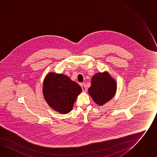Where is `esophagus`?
Masks as SVG:
<instances>
[{"label":"esophagus","mask_w":157,"mask_h":157,"mask_svg":"<svg viewBox=\"0 0 157 157\" xmlns=\"http://www.w3.org/2000/svg\"><path fill=\"white\" fill-rule=\"evenodd\" d=\"M81 87L82 88L83 92H86L87 91V88L86 87V86L84 85V84H81Z\"/></svg>","instance_id":"obj_1"}]
</instances>
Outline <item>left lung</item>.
Here are the masks:
<instances>
[{
	"instance_id": "8db88e82",
	"label": "left lung",
	"mask_w": 157,
	"mask_h": 157,
	"mask_svg": "<svg viewBox=\"0 0 157 157\" xmlns=\"http://www.w3.org/2000/svg\"><path fill=\"white\" fill-rule=\"evenodd\" d=\"M116 90V81L105 71L96 73L92 77L88 93L96 104L103 105L113 98Z\"/></svg>"
}]
</instances>
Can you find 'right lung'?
Instances as JSON below:
<instances>
[{
  "label": "right lung",
  "instance_id": "right-lung-1",
  "mask_svg": "<svg viewBox=\"0 0 157 157\" xmlns=\"http://www.w3.org/2000/svg\"><path fill=\"white\" fill-rule=\"evenodd\" d=\"M82 88L64 74L50 72L43 82L42 93L48 104L54 111L67 114L73 109Z\"/></svg>",
  "mask_w": 157,
  "mask_h": 157
}]
</instances>
